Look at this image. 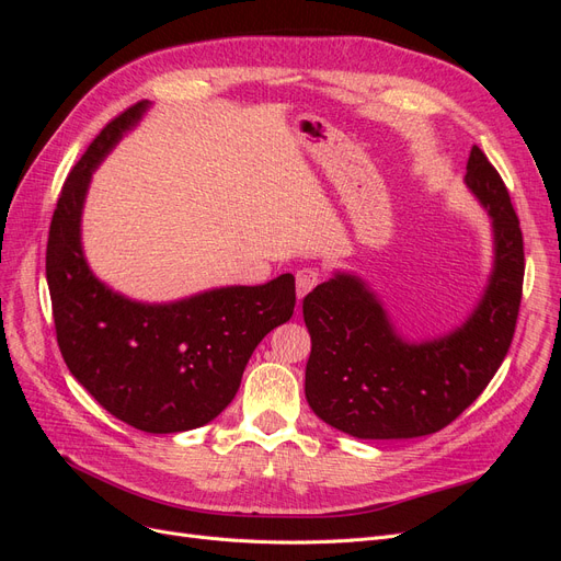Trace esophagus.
Listing matches in <instances>:
<instances>
[{"mask_svg": "<svg viewBox=\"0 0 561 561\" xmlns=\"http://www.w3.org/2000/svg\"><path fill=\"white\" fill-rule=\"evenodd\" d=\"M318 280H320L318 268H311V266L299 268V271H297V297L301 299L304 295L311 293L313 287L318 285Z\"/></svg>", "mask_w": 561, "mask_h": 561, "instance_id": "34e87169", "label": "esophagus"}]
</instances>
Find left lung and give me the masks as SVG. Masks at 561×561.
<instances>
[{"mask_svg": "<svg viewBox=\"0 0 561 561\" xmlns=\"http://www.w3.org/2000/svg\"><path fill=\"white\" fill-rule=\"evenodd\" d=\"M466 184L494 219L496 266L466 325L426 344H407L375 295L336 274L304 297L311 334L307 400L311 410L360 439H402L443 431L494 379L517 328L524 241L503 178L472 145Z\"/></svg>", "mask_w": 561, "mask_h": 561, "instance_id": "8db88e82", "label": "left lung"}]
</instances>
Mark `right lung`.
Here are the masks:
<instances>
[{
    "label": "right lung",
    "mask_w": 561,
    "mask_h": 561,
    "mask_svg": "<svg viewBox=\"0 0 561 561\" xmlns=\"http://www.w3.org/2000/svg\"><path fill=\"white\" fill-rule=\"evenodd\" d=\"M135 103L95 135L67 175L46 243L56 339L72 377L128 426L180 433L213 421L233 400L262 339L295 311V276L219 287L165 307L135 304L100 283L83 260L79 217L93 168L138 122Z\"/></svg>",
    "instance_id": "add662e5"
}]
</instances>
